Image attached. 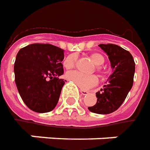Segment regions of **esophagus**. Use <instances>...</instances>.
I'll return each instance as SVG.
<instances>
[{
  "label": "esophagus",
  "instance_id": "esophagus-1",
  "mask_svg": "<svg viewBox=\"0 0 150 150\" xmlns=\"http://www.w3.org/2000/svg\"><path fill=\"white\" fill-rule=\"evenodd\" d=\"M81 94H82V95H87V94H89V92L86 91V90H80Z\"/></svg>",
  "mask_w": 150,
  "mask_h": 150
}]
</instances>
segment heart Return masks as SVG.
<instances>
[{
    "label": "heart",
    "mask_w": 150,
    "mask_h": 150,
    "mask_svg": "<svg viewBox=\"0 0 150 150\" xmlns=\"http://www.w3.org/2000/svg\"><path fill=\"white\" fill-rule=\"evenodd\" d=\"M90 58L93 60L94 64L100 66L103 64L105 59L103 55L100 53L94 52L90 55ZM77 62V56L76 55H69L67 56L66 59L64 60V66L68 70H70L75 67ZM100 68H98V72H101ZM66 78L69 81H71L74 85L82 90H87L89 88L94 86L98 83V77L95 75H86L80 72L73 71L66 74Z\"/></svg>",
    "instance_id": "heart-1"
}]
</instances>
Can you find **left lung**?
Here are the masks:
<instances>
[{
  "label": "left lung",
  "instance_id": "8db88e82",
  "mask_svg": "<svg viewBox=\"0 0 150 150\" xmlns=\"http://www.w3.org/2000/svg\"><path fill=\"white\" fill-rule=\"evenodd\" d=\"M98 46L107 54L113 73L103 89L96 93V104L88 109L94 113L106 115L116 111L132 89L135 62L131 53L118 45L107 43Z\"/></svg>",
  "mask_w": 150,
  "mask_h": 150
}]
</instances>
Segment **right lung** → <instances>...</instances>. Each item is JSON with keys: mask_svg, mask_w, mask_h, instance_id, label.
Instances as JSON below:
<instances>
[{"mask_svg": "<svg viewBox=\"0 0 150 150\" xmlns=\"http://www.w3.org/2000/svg\"><path fill=\"white\" fill-rule=\"evenodd\" d=\"M64 57L63 49L49 43H32L19 50L14 63L15 83L29 109L46 113L56 107L66 81L58 77L64 73Z\"/></svg>", "mask_w": 150, "mask_h": 150, "instance_id": "add662e5", "label": "right lung"}]
</instances>
